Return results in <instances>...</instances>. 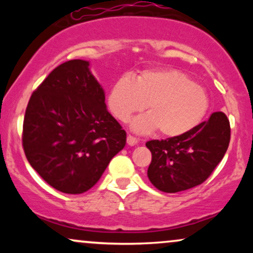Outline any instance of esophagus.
<instances>
[{
  "mask_svg": "<svg viewBox=\"0 0 253 253\" xmlns=\"http://www.w3.org/2000/svg\"><path fill=\"white\" fill-rule=\"evenodd\" d=\"M127 144H128L129 146H134V145L138 144V139L134 138L133 135L128 134V135H127Z\"/></svg>",
  "mask_w": 253,
  "mask_h": 253,
  "instance_id": "34e87169",
  "label": "esophagus"
}]
</instances>
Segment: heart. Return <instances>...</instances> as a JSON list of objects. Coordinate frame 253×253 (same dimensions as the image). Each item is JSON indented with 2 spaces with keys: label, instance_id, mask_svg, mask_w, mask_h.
<instances>
[{
  "label": "heart",
  "instance_id": "1",
  "mask_svg": "<svg viewBox=\"0 0 253 253\" xmlns=\"http://www.w3.org/2000/svg\"><path fill=\"white\" fill-rule=\"evenodd\" d=\"M107 107L123 123L146 107L149 114L133 120L132 128L139 133L157 128L161 135L173 138L201 123L208 96L183 72L156 69L140 72L134 81L129 76L118 78L109 89Z\"/></svg>",
  "mask_w": 253,
  "mask_h": 253
}]
</instances>
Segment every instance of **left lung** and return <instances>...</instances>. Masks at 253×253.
Masks as SVG:
<instances>
[{"instance_id": "1", "label": "left lung", "mask_w": 253, "mask_h": 253, "mask_svg": "<svg viewBox=\"0 0 253 253\" xmlns=\"http://www.w3.org/2000/svg\"><path fill=\"white\" fill-rule=\"evenodd\" d=\"M231 139V127L222 112H215L185 134L151 140L147 169L150 182L164 193H178L201 184L221 162Z\"/></svg>"}]
</instances>
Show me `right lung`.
Here are the masks:
<instances>
[{
  "instance_id": "1",
  "label": "right lung",
  "mask_w": 253,
  "mask_h": 253,
  "mask_svg": "<svg viewBox=\"0 0 253 253\" xmlns=\"http://www.w3.org/2000/svg\"><path fill=\"white\" fill-rule=\"evenodd\" d=\"M106 95L82 59L60 64L32 94L22 145L34 170L54 189L82 194L96 184L126 145Z\"/></svg>"
}]
</instances>
